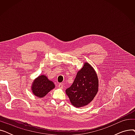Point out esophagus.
I'll return each instance as SVG.
<instances>
[{"instance_id": "obj_1", "label": "esophagus", "mask_w": 135, "mask_h": 135, "mask_svg": "<svg viewBox=\"0 0 135 135\" xmlns=\"http://www.w3.org/2000/svg\"><path fill=\"white\" fill-rule=\"evenodd\" d=\"M58 87H59L60 89H62L63 88V86L62 84H61V83H59V86H58Z\"/></svg>"}]
</instances>
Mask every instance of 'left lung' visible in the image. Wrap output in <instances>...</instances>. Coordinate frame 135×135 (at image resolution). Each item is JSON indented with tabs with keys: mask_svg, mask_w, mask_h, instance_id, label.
Segmentation results:
<instances>
[{
	"mask_svg": "<svg viewBox=\"0 0 135 135\" xmlns=\"http://www.w3.org/2000/svg\"><path fill=\"white\" fill-rule=\"evenodd\" d=\"M98 77L88 62L77 73L73 84L66 90L69 100L75 107L88 105L93 100L98 90Z\"/></svg>",
	"mask_w": 135,
	"mask_h": 135,
	"instance_id": "obj_1",
	"label": "left lung"
}]
</instances>
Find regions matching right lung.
<instances>
[{"label":"right lung","instance_id":"1","mask_svg":"<svg viewBox=\"0 0 135 135\" xmlns=\"http://www.w3.org/2000/svg\"><path fill=\"white\" fill-rule=\"evenodd\" d=\"M54 88V83L49 80L45 75H41L33 82L32 91L35 96L41 98L44 97Z\"/></svg>","mask_w":135,"mask_h":135}]
</instances>
